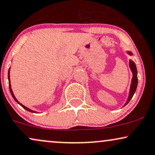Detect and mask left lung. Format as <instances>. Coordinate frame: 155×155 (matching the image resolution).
Wrapping results in <instances>:
<instances>
[{"instance_id": "left-lung-1", "label": "left lung", "mask_w": 155, "mask_h": 155, "mask_svg": "<svg viewBox=\"0 0 155 155\" xmlns=\"http://www.w3.org/2000/svg\"><path fill=\"white\" fill-rule=\"evenodd\" d=\"M127 54L131 55H133V53L131 51H127ZM129 65H130V68L132 72H133V78H132V81H131V84H130V93H129V96L127 98V100L125 104L124 105L126 106V105L128 104L130 99L133 98L134 94H135L136 88H137V83H138V80H137V68H136V65L135 62L133 61H132L131 59H130L129 61Z\"/></svg>"}]
</instances>
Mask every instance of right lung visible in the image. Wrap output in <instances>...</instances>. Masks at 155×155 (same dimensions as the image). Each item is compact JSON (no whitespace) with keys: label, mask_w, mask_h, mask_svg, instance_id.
Instances as JSON below:
<instances>
[{"label":"right lung","mask_w":155,"mask_h":155,"mask_svg":"<svg viewBox=\"0 0 155 155\" xmlns=\"http://www.w3.org/2000/svg\"><path fill=\"white\" fill-rule=\"evenodd\" d=\"M10 69H9V70H8V81H9V88H10V94H11V95H12V96H13V98H14V100L16 102L18 103V104H20V106H21L22 108H23L24 109H25V110H27L28 111H29V112H32V113H37L36 111H34V110H31V109H30V108H27L26 106H23V105L22 104H20V103L17 100V99H16V98L15 97V96H14V94H13V91H12V88H11V85H10Z\"/></svg>","instance_id":"right-lung-1"}]
</instances>
